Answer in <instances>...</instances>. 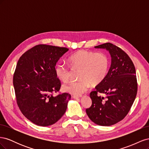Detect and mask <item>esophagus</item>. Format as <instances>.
Masks as SVG:
<instances>
[{
    "label": "esophagus",
    "instance_id": "esophagus-1",
    "mask_svg": "<svg viewBox=\"0 0 149 149\" xmlns=\"http://www.w3.org/2000/svg\"><path fill=\"white\" fill-rule=\"evenodd\" d=\"M73 98H74V99H78V98H80V97H82V96L81 95H79V96H76V95H73Z\"/></svg>",
    "mask_w": 149,
    "mask_h": 149
}]
</instances>
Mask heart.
Listing matches in <instances>:
<instances>
[{
  "instance_id": "b5f03b06",
  "label": "heart",
  "mask_w": 149,
  "mask_h": 149,
  "mask_svg": "<svg viewBox=\"0 0 149 149\" xmlns=\"http://www.w3.org/2000/svg\"><path fill=\"white\" fill-rule=\"evenodd\" d=\"M69 66L58 64L55 66V74L62 81H68L70 78L71 70H79L76 81H71L63 86V90L74 95H81L88 90L90 85L96 86L102 82L108 73L109 58L103 52L95 53L79 50L71 55L68 59Z\"/></svg>"
}]
</instances>
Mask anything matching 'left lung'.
<instances>
[{"label": "left lung", "mask_w": 149, "mask_h": 149, "mask_svg": "<svg viewBox=\"0 0 149 149\" xmlns=\"http://www.w3.org/2000/svg\"><path fill=\"white\" fill-rule=\"evenodd\" d=\"M95 48L109 51L111 65L104 80L90 93L92 105L86 111L93 123L109 126L123 120L133 104L137 93L136 69L127 54L115 45L106 43Z\"/></svg>", "instance_id": "obj_1"}]
</instances>
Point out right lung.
Wrapping results in <instances>:
<instances>
[{
    "mask_svg": "<svg viewBox=\"0 0 149 149\" xmlns=\"http://www.w3.org/2000/svg\"><path fill=\"white\" fill-rule=\"evenodd\" d=\"M68 51L65 47L38 45L25 52L17 62L13 77L16 100L22 113L33 124H55L67 109L70 94L59 92L61 81L55 74L57 61Z\"/></svg>",
    "mask_w": 149,
    "mask_h": 149,
    "instance_id": "right-lung-1",
    "label": "right lung"
}]
</instances>
